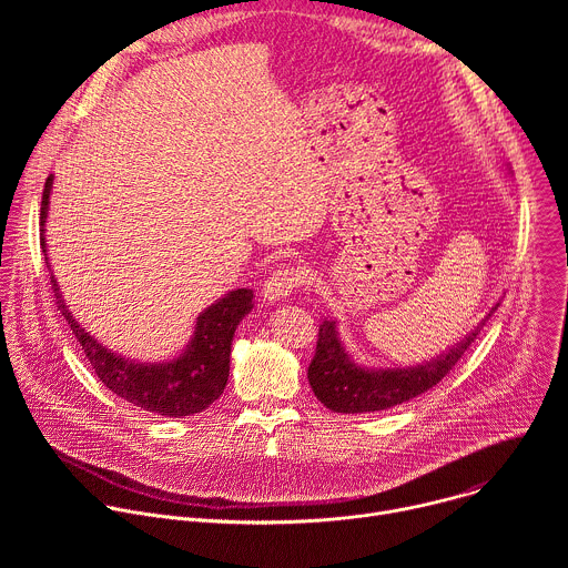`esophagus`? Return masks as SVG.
I'll use <instances>...</instances> for the list:
<instances>
[{
	"instance_id": "34e87169",
	"label": "esophagus",
	"mask_w": 568,
	"mask_h": 568,
	"mask_svg": "<svg viewBox=\"0 0 568 568\" xmlns=\"http://www.w3.org/2000/svg\"><path fill=\"white\" fill-rule=\"evenodd\" d=\"M301 283H303V274L298 267H278L265 281L263 296H265V301L276 303V301L290 296Z\"/></svg>"
}]
</instances>
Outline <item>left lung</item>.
<instances>
[{
  "label": "left lung",
  "mask_w": 568,
  "mask_h": 568,
  "mask_svg": "<svg viewBox=\"0 0 568 568\" xmlns=\"http://www.w3.org/2000/svg\"><path fill=\"white\" fill-rule=\"evenodd\" d=\"M499 303L480 318L478 326L443 355L407 368H366L346 353L335 321L318 326L316 353L307 368L310 386L321 404L337 414H371L407 402L436 386L467 353L476 335Z\"/></svg>",
  "instance_id": "left-lung-1"
}]
</instances>
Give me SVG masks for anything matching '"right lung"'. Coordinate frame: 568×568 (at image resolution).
I'll list each match as a JSON object with an SVG mask.
<instances>
[{
    "instance_id": "right-lung-1",
    "label": "right lung",
    "mask_w": 568,
    "mask_h": 568,
    "mask_svg": "<svg viewBox=\"0 0 568 568\" xmlns=\"http://www.w3.org/2000/svg\"><path fill=\"white\" fill-rule=\"evenodd\" d=\"M53 186V175L47 178L42 191V211H40V245L47 258V237L44 222L49 211V195ZM47 267H51L47 263ZM51 290L58 303L60 314L69 323L71 333L78 344L83 346L85 357L90 359L99 379L119 397L132 402L134 407L143 412H152L156 416H193L204 412L213 404L229 379V359H231V342L233 333L242 316L250 314L254 307V292L242 287L233 290L213 305H209L195 321V333L189 342L186 351L171 362H132L125 359L105 346H101L85 328L67 310L60 287L51 274Z\"/></svg>"
}]
</instances>
